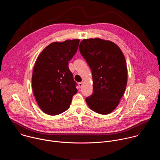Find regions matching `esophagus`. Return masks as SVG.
Listing matches in <instances>:
<instances>
[{
  "instance_id": "esophagus-1",
  "label": "esophagus",
  "mask_w": 160,
  "mask_h": 160,
  "mask_svg": "<svg viewBox=\"0 0 160 160\" xmlns=\"http://www.w3.org/2000/svg\"><path fill=\"white\" fill-rule=\"evenodd\" d=\"M83 83L82 82H79V83H78V86H79V87H80V88H81V87L83 86Z\"/></svg>"
}]
</instances>
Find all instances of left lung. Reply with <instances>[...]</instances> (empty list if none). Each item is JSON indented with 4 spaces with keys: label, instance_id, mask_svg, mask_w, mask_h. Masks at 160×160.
I'll use <instances>...</instances> for the list:
<instances>
[{
    "label": "left lung",
    "instance_id": "obj_1",
    "mask_svg": "<svg viewBox=\"0 0 160 160\" xmlns=\"http://www.w3.org/2000/svg\"><path fill=\"white\" fill-rule=\"evenodd\" d=\"M80 52L88 64L93 78V93L86 98L88 107L101 115L115 109L127 82L125 57L117 45L98 38L83 40Z\"/></svg>",
    "mask_w": 160,
    "mask_h": 160
}]
</instances>
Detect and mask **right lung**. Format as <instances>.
I'll use <instances>...</instances> for the list:
<instances>
[{
  "mask_svg": "<svg viewBox=\"0 0 160 160\" xmlns=\"http://www.w3.org/2000/svg\"><path fill=\"white\" fill-rule=\"evenodd\" d=\"M80 40L54 42L38 57L32 75L33 92L40 108L49 115H58L70 107L77 94V83L68 68L76 54Z\"/></svg>",
  "mask_w": 160,
  "mask_h": 160,
  "instance_id": "obj_1",
  "label": "right lung"
}]
</instances>
